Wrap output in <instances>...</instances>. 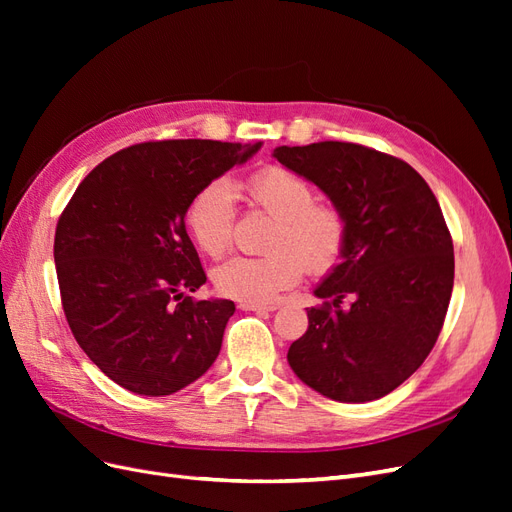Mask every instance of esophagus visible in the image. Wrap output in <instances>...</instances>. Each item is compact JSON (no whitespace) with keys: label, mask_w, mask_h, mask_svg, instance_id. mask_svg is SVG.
<instances>
[{"label":"esophagus","mask_w":512,"mask_h":512,"mask_svg":"<svg viewBox=\"0 0 512 512\" xmlns=\"http://www.w3.org/2000/svg\"><path fill=\"white\" fill-rule=\"evenodd\" d=\"M239 309L243 312H258V314H267V312H275V305H254V303H239Z\"/></svg>","instance_id":"esophagus-1"}]
</instances>
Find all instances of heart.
<instances>
[{"instance_id":"b5f03b06","label":"heart","mask_w":512,"mask_h":512,"mask_svg":"<svg viewBox=\"0 0 512 512\" xmlns=\"http://www.w3.org/2000/svg\"><path fill=\"white\" fill-rule=\"evenodd\" d=\"M247 198L267 211L277 224L267 256H235L213 271V284L224 297L265 305L309 273L333 271L344 256L348 226L331 205L316 203V192L303 177L284 166H267L247 181ZM190 237L205 254L218 258L232 243L235 230V190L228 181H211L200 190L185 213Z\"/></svg>"}]
</instances>
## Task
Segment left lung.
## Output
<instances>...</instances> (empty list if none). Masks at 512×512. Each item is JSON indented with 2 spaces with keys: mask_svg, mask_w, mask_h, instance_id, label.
Segmentation results:
<instances>
[{
  "mask_svg": "<svg viewBox=\"0 0 512 512\" xmlns=\"http://www.w3.org/2000/svg\"><path fill=\"white\" fill-rule=\"evenodd\" d=\"M273 158L318 185L348 226L342 262L314 288L324 303L307 309L288 363L344 404L389 395L427 359L451 301L453 239L438 200L410 164L363 145H284Z\"/></svg>",
  "mask_w": 512,
  "mask_h": 512,
  "instance_id": "obj_1",
  "label": "left lung"
}]
</instances>
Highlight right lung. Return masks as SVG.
Returning a JSON list of instances; mask_svg holds the SVG:
<instances>
[{"mask_svg":"<svg viewBox=\"0 0 512 512\" xmlns=\"http://www.w3.org/2000/svg\"><path fill=\"white\" fill-rule=\"evenodd\" d=\"M262 143L160 141L113 153L81 181L55 230L64 314L83 352L136 395H173L218 359L228 299L207 282L185 213L196 194Z\"/></svg>","mask_w":512,"mask_h":512,"instance_id":"obj_1","label":"right lung"}]
</instances>
